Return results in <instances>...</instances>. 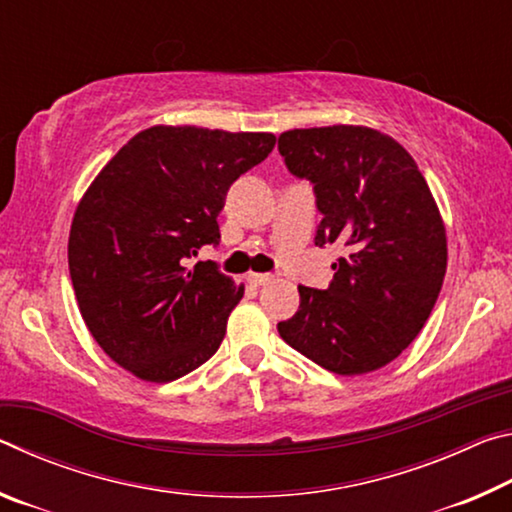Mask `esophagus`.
<instances>
[{
  "mask_svg": "<svg viewBox=\"0 0 512 512\" xmlns=\"http://www.w3.org/2000/svg\"><path fill=\"white\" fill-rule=\"evenodd\" d=\"M275 275H271V273H248V282H253V284H257V287H262V284H268L273 280Z\"/></svg>",
  "mask_w": 512,
  "mask_h": 512,
  "instance_id": "obj_1",
  "label": "esophagus"
}]
</instances>
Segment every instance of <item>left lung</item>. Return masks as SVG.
<instances>
[{
  "instance_id": "obj_1",
  "label": "left lung",
  "mask_w": 512,
  "mask_h": 512,
  "mask_svg": "<svg viewBox=\"0 0 512 512\" xmlns=\"http://www.w3.org/2000/svg\"><path fill=\"white\" fill-rule=\"evenodd\" d=\"M277 149L293 176L314 185L316 246L345 248L329 287H298L300 307L277 332L336 375L386 366L420 334L447 271L427 180L402 144L366 126L296 128Z\"/></svg>"
}]
</instances>
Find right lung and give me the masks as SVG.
<instances>
[{
  "label": "right lung",
  "instance_id": "obj_1",
  "mask_svg": "<svg viewBox=\"0 0 512 512\" xmlns=\"http://www.w3.org/2000/svg\"><path fill=\"white\" fill-rule=\"evenodd\" d=\"M273 146L271 133L153 126L81 198L67 246L76 300L94 341L135 377L167 384L219 350L244 287L189 259L219 244L225 194Z\"/></svg>",
  "mask_w": 512,
  "mask_h": 512
}]
</instances>
